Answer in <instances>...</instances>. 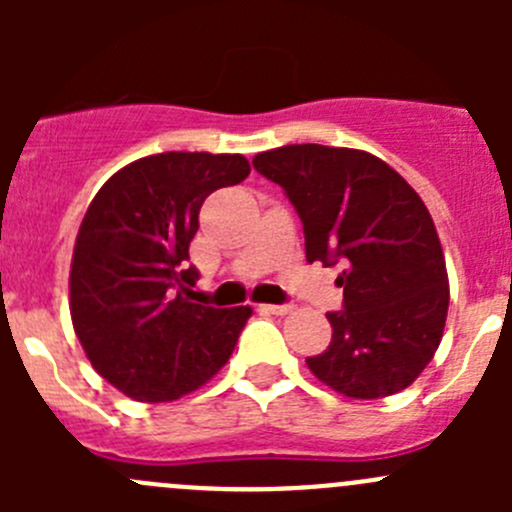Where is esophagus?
<instances>
[{
	"mask_svg": "<svg viewBox=\"0 0 512 512\" xmlns=\"http://www.w3.org/2000/svg\"><path fill=\"white\" fill-rule=\"evenodd\" d=\"M292 309V304H262V312L267 314H289Z\"/></svg>",
	"mask_w": 512,
	"mask_h": 512,
	"instance_id": "obj_1",
	"label": "esophagus"
}]
</instances>
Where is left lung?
Returning <instances> with one entry per match:
<instances>
[{
  "instance_id": "8db88e82",
  "label": "left lung",
  "mask_w": 512,
  "mask_h": 512,
  "mask_svg": "<svg viewBox=\"0 0 512 512\" xmlns=\"http://www.w3.org/2000/svg\"><path fill=\"white\" fill-rule=\"evenodd\" d=\"M252 165L297 210L307 260L344 262V309L327 314L332 342L309 356V371L352 399H384L414 384L448 314L441 240L416 190L356 148L294 143L257 153Z\"/></svg>"
}]
</instances>
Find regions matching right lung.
Masks as SVG:
<instances>
[{"instance_id": "right-lung-1", "label": "right lung", "mask_w": 512, "mask_h": 512, "mask_svg": "<svg viewBox=\"0 0 512 512\" xmlns=\"http://www.w3.org/2000/svg\"><path fill=\"white\" fill-rule=\"evenodd\" d=\"M250 175L240 153L168 151L113 173L91 200L69 275L74 332L91 366L136 401L200 389L230 359L250 307L190 302L205 198Z\"/></svg>"}]
</instances>
